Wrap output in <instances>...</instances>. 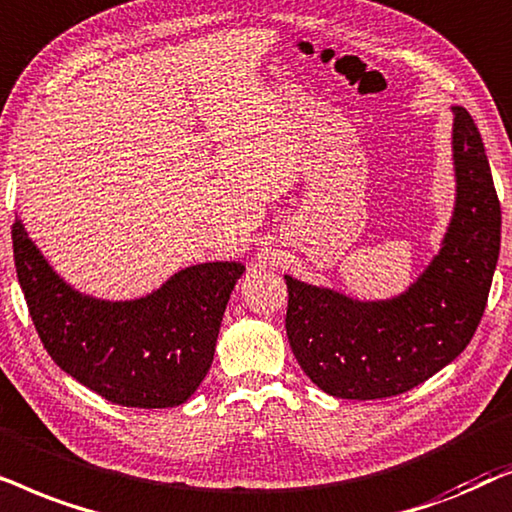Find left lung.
<instances>
[{"mask_svg":"<svg viewBox=\"0 0 512 512\" xmlns=\"http://www.w3.org/2000/svg\"><path fill=\"white\" fill-rule=\"evenodd\" d=\"M454 208L435 252L403 292L351 297L285 274V330L313 384L346 400H379L424 384L473 339L499 262L501 206L480 131L452 107Z\"/></svg>","mask_w":512,"mask_h":512,"instance_id":"1","label":"left lung"}]
</instances>
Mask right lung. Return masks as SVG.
Masks as SVG:
<instances>
[{"mask_svg":"<svg viewBox=\"0 0 512 512\" xmlns=\"http://www.w3.org/2000/svg\"><path fill=\"white\" fill-rule=\"evenodd\" d=\"M11 236L32 323L60 370L124 407L166 410L192 398L213 365L243 262L192 264L147 295L105 299L65 281L20 215Z\"/></svg>","mask_w":512,"mask_h":512,"instance_id":"right-lung-1","label":"right lung"}]
</instances>
